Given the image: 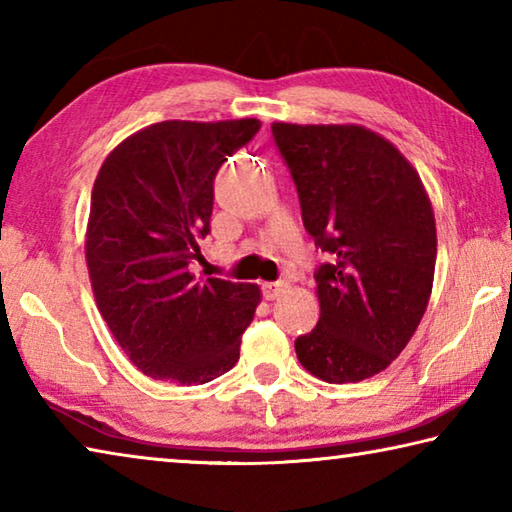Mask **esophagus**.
<instances>
[{"label": "esophagus", "mask_w": 512, "mask_h": 512, "mask_svg": "<svg viewBox=\"0 0 512 512\" xmlns=\"http://www.w3.org/2000/svg\"><path fill=\"white\" fill-rule=\"evenodd\" d=\"M289 289V284L287 282H282V280H277V282H264L262 284V291H264V298L266 300H275V298H280L284 291Z\"/></svg>", "instance_id": "34e87169"}]
</instances>
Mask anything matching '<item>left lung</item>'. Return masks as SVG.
Segmentation results:
<instances>
[{
    "label": "left lung",
    "instance_id": "left-lung-1",
    "mask_svg": "<svg viewBox=\"0 0 512 512\" xmlns=\"http://www.w3.org/2000/svg\"><path fill=\"white\" fill-rule=\"evenodd\" d=\"M302 223L327 262L316 268L320 318L296 339L302 366L329 384L377 375L427 309L436 221L404 155L363 126L273 124Z\"/></svg>",
    "mask_w": 512,
    "mask_h": 512
}]
</instances>
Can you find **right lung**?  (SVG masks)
Listing matches in <instances>:
<instances>
[{
	"instance_id": "1",
	"label": "right lung",
	"mask_w": 512,
	"mask_h": 512,
	"mask_svg": "<svg viewBox=\"0 0 512 512\" xmlns=\"http://www.w3.org/2000/svg\"><path fill=\"white\" fill-rule=\"evenodd\" d=\"M257 119L160 121L126 137L94 180L85 259L112 336L144 375L207 384L239 361L255 284L196 277L214 178Z\"/></svg>"
}]
</instances>
